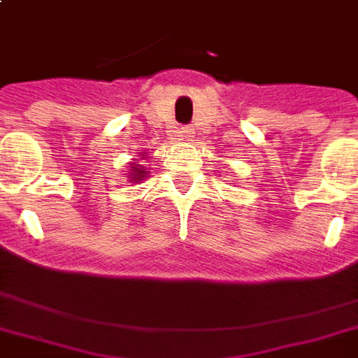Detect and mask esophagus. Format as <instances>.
Returning <instances> with one entry per match:
<instances>
[{
    "mask_svg": "<svg viewBox=\"0 0 358 358\" xmlns=\"http://www.w3.org/2000/svg\"><path fill=\"white\" fill-rule=\"evenodd\" d=\"M176 134H178L180 140H189V138H194V130H192L189 126H182Z\"/></svg>",
    "mask_w": 358,
    "mask_h": 358,
    "instance_id": "obj_1",
    "label": "esophagus"
}]
</instances>
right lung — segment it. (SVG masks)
<instances>
[{
  "instance_id": "1",
  "label": "right lung",
  "mask_w": 358,
  "mask_h": 358,
  "mask_svg": "<svg viewBox=\"0 0 358 358\" xmlns=\"http://www.w3.org/2000/svg\"><path fill=\"white\" fill-rule=\"evenodd\" d=\"M148 169L143 166V164H136L130 163V169H128V174H126V178H130L132 182H141V180H145L148 176Z\"/></svg>"
}]
</instances>
